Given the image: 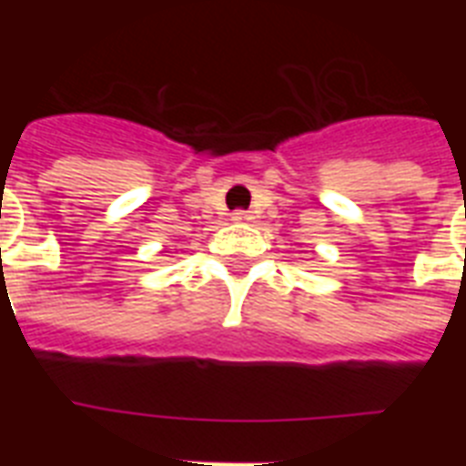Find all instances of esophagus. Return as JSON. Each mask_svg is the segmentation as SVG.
I'll return each instance as SVG.
<instances>
[{"instance_id": "esophagus-1", "label": "esophagus", "mask_w": 466, "mask_h": 466, "mask_svg": "<svg viewBox=\"0 0 466 466\" xmlns=\"http://www.w3.org/2000/svg\"><path fill=\"white\" fill-rule=\"evenodd\" d=\"M232 219H234V222H248V219H251V212H248V210H234Z\"/></svg>"}]
</instances>
